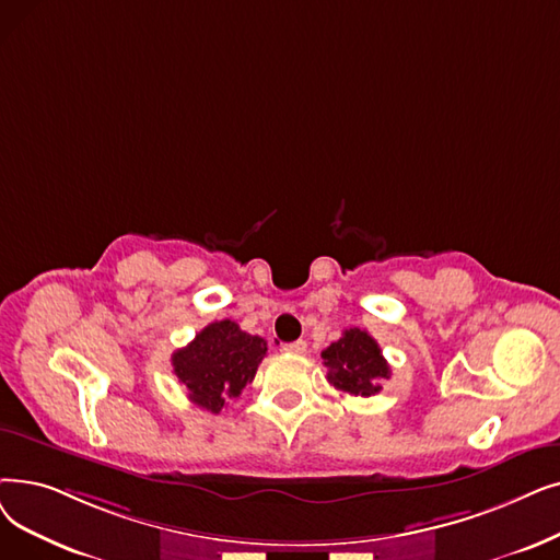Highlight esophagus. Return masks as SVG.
Instances as JSON below:
<instances>
[{
  "instance_id": "1",
  "label": "esophagus",
  "mask_w": 560,
  "mask_h": 560,
  "mask_svg": "<svg viewBox=\"0 0 560 560\" xmlns=\"http://www.w3.org/2000/svg\"><path fill=\"white\" fill-rule=\"evenodd\" d=\"M283 350L290 352V354H304L306 352V343H304V340H293V343H285Z\"/></svg>"
}]
</instances>
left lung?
<instances>
[{
  "label": "left lung",
  "mask_w": 560,
  "mask_h": 560,
  "mask_svg": "<svg viewBox=\"0 0 560 560\" xmlns=\"http://www.w3.org/2000/svg\"><path fill=\"white\" fill-rule=\"evenodd\" d=\"M327 382L340 394L369 398L380 394L382 380L392 377L377 340L359 327H350L338 340L323 350Z\"/></svg>",
  "instance_id": "1"
}]
</instances>
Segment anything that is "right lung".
<instances>
[{
	"label": "right lung",
	"instance_id": "add662e5",
	"mask_svg": "<svg viewBox=\"0 0 560 560\" xmlns=\"http://www.w3.org/2000/svg\"><path fill=\"white\" fill-rule=\"evenodd\" d=\"M267 343L242 331L233 320L210 323L189 346L172 354L174 373L187 388V398L212 415H220L231 398L242 394L256 371Z\"/></svg>",
	"mask_w": 560,
	"mask_h": 560
}]
</instances>
